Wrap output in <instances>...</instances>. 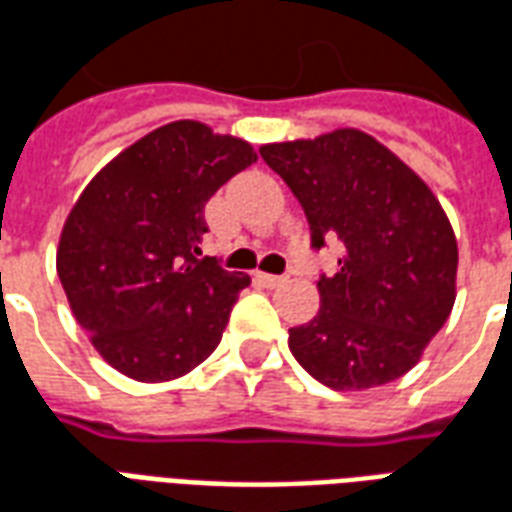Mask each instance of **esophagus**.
<instances>
[{
  "label": "esophagus",
  "instance_id": "1",
  "mask_svg": "<svg viewBox=\"0 0 512 512\" xmlns=\"http://www.w3.org/2000/svg\"><path fill=\"white\" fill-rule=\"evenodd\" d=\"M255 279L260 285H266V288H277L282 282H288V277H282V274H263V271H257Z\"/></svg>",
  "mask_w": 512,
  "mask_h": 512
}]
</instances>
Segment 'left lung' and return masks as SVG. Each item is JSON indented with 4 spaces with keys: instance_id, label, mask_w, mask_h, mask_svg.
Returning <instances> with one entry per match:
<instances>
[{
    "instance_id": "obj_1",
    "label": "left lung",
    "mask_w": 512,
    "mask_h": 512,
    "mask_svg": "<svg viewBox=\"0 0 512 512\" xmlns=\"http://www.w3.org/2000/svg\"><path fill=\"white\" fill-rule=\"evenodd\" d=\"M310 222V246H343L318 277L321 310L290 351L332 389H370L417 365L455 304L458 244L439 200L373 136L343 128L260 147Z\"/></svg>"
}]
</instances>
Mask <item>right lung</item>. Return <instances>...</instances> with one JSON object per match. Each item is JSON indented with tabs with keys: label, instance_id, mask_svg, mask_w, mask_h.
<instances>
[{
	"label": "right lung",
	"instance_id": "1",
	"mask_svg": "<svg viewBox=\"0 0 512 512\" xmlns=\"http://www.w3.org/2000/svg\"><path fill=\"white\" fill-rule=\"evenodd\" d=\"M255 161L244 139L178 120L123 150L76 200L57 274L79 326L123 376H186L219 345L249 277L197 257L202 213Z\"/></svg>",
	"mask_w": 512,
	"mask_h": 512
}]
</instances>
